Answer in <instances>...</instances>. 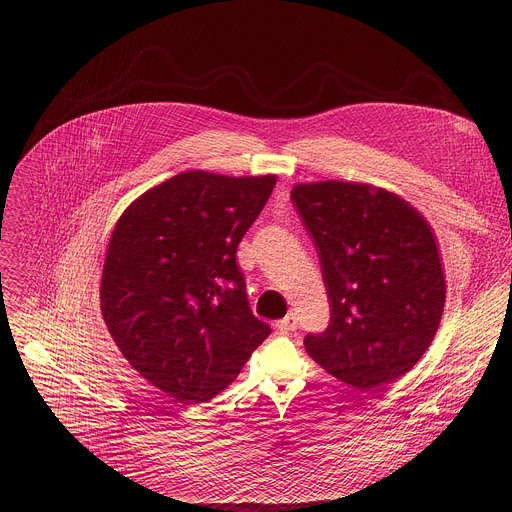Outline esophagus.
<instances>
[{
  "label": "esophagus",
  "mask_w": 512,
  "mask_h": 512,
  "mask_svg": "<svg viewBox=\"0 0 512 512\" xmlns=\"http://www.w3.org/2000/svg\"><path fill=\"white\" fill-rule=\"evenodd\" d=\"M298 328V318H296V314L294 312H289L283 320H279L277 322V330L279 332H283V334H287V332H294Z\"/></svg>",
  "instance_id": "obj_1"
}]
</instances>
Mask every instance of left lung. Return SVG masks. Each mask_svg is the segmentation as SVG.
Returning a JSON list of instances; mask_svg holds the SVG:
<instances>
[{"instance_id": "obj_1", "label": "left lung", "mask_w": 512, "mask_h": 512, "mask_svg": "<svg viewBox=\"0 0 512 512\" xmlns=\"http://www.w3.org/2000/svg\"><path fill=\"white\" fill-rule=\"evenodd\" d=\"M322 265L330 324L306 352L356 391L409 373L425 354L446 304V277L423 214L362 182L324 180L291 190Z\"/></svg>"}]
</instances>
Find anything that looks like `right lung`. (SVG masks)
Masks as SVG:
<instances>
[{"instance_id":"add662e5","label":"right lung","mask_w":512,"mask_h":512,"mask_svg":"<svg viewBox=\"0 0 512 512\" xmlns=\"http://www.w3.org/2000/svg\"><path fill=\"white\" fill-rule=\"evenodd\" d=\"M275 182L182 172L135 198L111 233L107 330L131 367L180 403L227 389L271 332L249 308L237 247Z\"/></svg>"}]
</instances>
